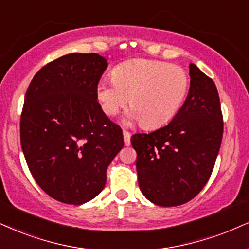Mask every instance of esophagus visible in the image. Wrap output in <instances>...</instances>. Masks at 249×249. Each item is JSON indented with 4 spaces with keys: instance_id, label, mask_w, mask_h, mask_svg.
<instances>
[{
    "instance_id": "1",
    "label": "esophagus",
    "mask_w": 249,
    "mask_h": 249,
    "mask_svg": "<svg viewBox=\"0 0 249 249\" xmlns=\"http://www.w3.org/2000/svg\"><path fill=\"white\" fill-rule=\"evenodd\" d=\"M122 134H124V144L127 146L130 145V133L127 130H124L122 131Z\"/></svg>"
}]
</instances>
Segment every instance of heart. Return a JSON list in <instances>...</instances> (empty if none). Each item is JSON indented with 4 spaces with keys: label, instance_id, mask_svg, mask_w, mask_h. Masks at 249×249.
<instances>
[{
    "label": "heart",
    "instance_id": "1",
    "mask_svg": "<svg viewBox=\"0 0 249 249\" xmlns=\"http://www.w3.org/2000/svg\"><path fill=\"white\" fill-rule=\"evenodd\" d=\"M112 81L97 85V97L107 115H115L129 98L133 109L125 120L145 128L166 124L182 105L189 88L185 70L161 61L136 59L115 67Z\"/></svg>",
    "mask_w": 249,
    "mask_h": 249
}]
</instances>
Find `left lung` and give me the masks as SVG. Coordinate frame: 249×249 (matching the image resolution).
<instances>
[{
	"label": "left lung",
	"instance_id": "8db88e82",
	"mask_svg": "<svg viewBox=\"0 0 249 249\" xmlns=\"http://www.w3.org/2000/svg\"><path fill=\"white\" fill-rule=\"evenodd\" d=\"M190 87L171 122L149 134H135L136 170L143 195L160 207H177L203 189L223 137V115L213 81L189 64Z\"/></svg>",
	"mask_w": 249,
	"mask_h": 249
}]
</instances>
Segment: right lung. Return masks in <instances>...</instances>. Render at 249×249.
Listing matches in <instances>:
<instances>
[{
  "mask_svg": "<svg viewBox=\"0 0 249 249\" xmlns=\"http://www.w3.org/2000/svg\"><path fill=\"white\" fill-rule=\"evenodd\" d=\"M107 66L96 53L64 55L42 67L26 91L21 149L36 182L62 203L81 205L96 197L124 148L121 128L97 101Z\"/></svg>",
  "mask_w": 249,
  "mask_h": 249,
  "instance_id": "add662e5",
  "label": "right lung"
}]
</instances>
